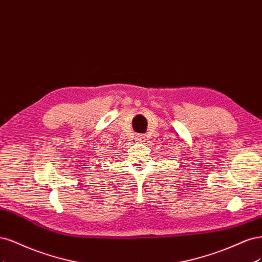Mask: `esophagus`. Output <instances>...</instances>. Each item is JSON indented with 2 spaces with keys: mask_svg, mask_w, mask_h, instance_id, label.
I'll list each match as a JSON object with an SVG mask.
<instances>
[{
  "mask_svg": "<svg viewBox=\"0 0 262 262\" xmlns=\"http://www.w3.org/2000/svg\"><path fill=\"white\" fill-rule=\"evenodd\" d=\"M143 140H145V136H143V135H141V134L136 135V141L143 142Z\"/></svg>",
  "mask_w": 262,
  "mask_h": 262,
  "instance_id": "34e87169",
  "label": "esophagus"
}]
</instances>
